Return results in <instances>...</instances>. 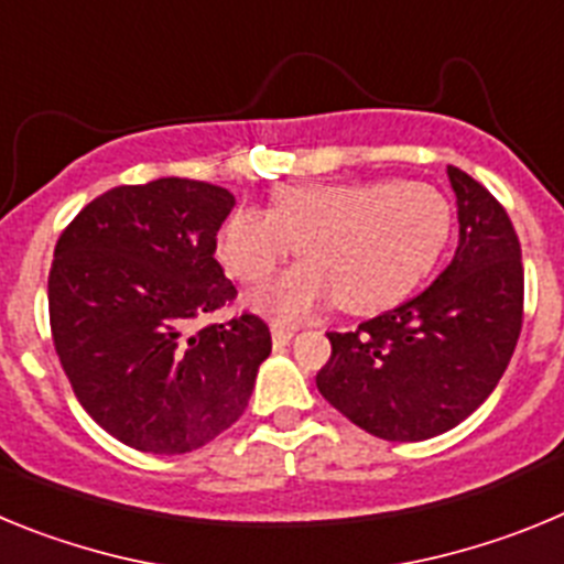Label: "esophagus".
<instances>
[{"mask_svg": "<svg viewBox=\"0 0 564 564\" xmlns=\"http://www.w3.org/2000/svg\"><path fill=\"white\" fill-rule=\"evenodd\" d=\"M293 336H296V327H285V325H273L271 327V338L276 347H285V344L293 341Z\"/></svg>", "mask_w": 564, "mask_h": 564, "instance_id": "esophagus-1", "label": "esophagus"}]
</instances>
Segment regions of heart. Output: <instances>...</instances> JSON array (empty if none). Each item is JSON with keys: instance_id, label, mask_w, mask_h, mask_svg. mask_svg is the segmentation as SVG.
<instances>
[{"instance_id": "obj_1", "label": "heart", "mask_w": 564, "mask_h": 564, "mask_svg": "<svg viewBox=\"0 0 564 564\" xmlns=\"http://www.w3.org/2000/svg\"><path fill=\"white\" fill-rule=\"evenodd\" d=\"M449 200L430 183H282L268 212L237 208L217 234V259L242 285H262L299 248L302 262L251 296L259 313L299 322L333 302L387 311L417 291L452 239Z\"/></svg>"}]
</instances>
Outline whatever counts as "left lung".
Listing matches in <instances>:
<instances>
[{
  "instance_id": "8db88e82",
  "label": "left lung",
  "mask_w": 564,
  "mask_h": 564,
  "mask_svg": "<svg viewBox=\"0 0 564 564\" xmlns=\"http://www.w3.org/2000/svg\"><path fill=\"white\" fill-rule=\"evenodd\" d=\"M460 239L446 271L415 299L327 333L330 361L316 387L383 441L443 435L486 401L514 356L522 330V251L506 208L457 166Z\"/></svg>"
}]
</instances>
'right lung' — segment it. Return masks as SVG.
Returning a JSON list of instances; mask_svg holds the SVG:
<instances>
[{
	"label": "right lung",
	"mask_w": 564,
	"mask_h": 564,
	"mask_svg": "<svg viewBox=\"0 0 564 564\" xmlns=\"http://www.w3.org/2000/svg\"><path fill=\"white\" fill-rule=\"evenodd\" d=\"M234 194L161 177L104 192L56 242L47 279L58 361L89 417L132 449L183 455L248 406L271 330L253 313L200 327L231 305L217 231Z\"/></svg>",
	"instance_id": "1"
}]
</instances>
